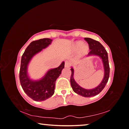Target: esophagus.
<instances>
[{
  "label": "esophagus",
  "mask_w": 129,
  "mask_h": 129,
  "mask_svg": "<svg viewBox=\"0 0 129 129\" xmlns=\"http://www.w3.org/2000/svg\"><path fill=\"white\" fill-rule=\"evenodd\" d=\"M70 65H71V62L68 61H66L65 62V68H69L70 67Z\"/></svg>",
  "instance_id": "1"
}]
</instances>
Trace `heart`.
Here are the masks:
<instances>
[{
  "label": "heart",
  "mask_w": 129,
  "mask_h": 129,
  "mask_svg": "<svg viewBox=\"0 0 129 129\" xmlns=\"http://www.w3.org/2000/svg\"><path fill=\"white\" fill-rule=\"evenodd\" d=\"M72 49L74 51H78V54L81 57L84 56L88 53L89 48L86 44H83L82 41H78L73 44Z\"/></svg>",
  "instance_id": "b5f03b06"
}]
</instances>
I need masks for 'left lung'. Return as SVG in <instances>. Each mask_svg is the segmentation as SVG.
Returning a JSON list of instances; mask_svg holds the SVG:
<instances>
[{"label":"left lung","instance_id":"8db88e82","mask_svg":"<svg viewBox=\"0 0 129 129\" xmlns=\"http://www.w3.org/2000/svg\"><path fill=\"white\" fill-rule=\"evenodd\" d=\"M88 43L90 52L88 53V56H97L102 59L104 65V76L101 82L97 87L90 89H86L80 86L74 79V69L71 67V84L73 90L76 93L84 97H91L99 94L105 87L107 82L108 81L110 73L108 52L101 43L98 41L93 40L92 39L86 38L84 39Z\"/></svg>","mask_w":129,"mask_h":129}]
</instances>
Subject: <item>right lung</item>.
<instances>
[{"mask_svg":"<svg viewBox=\"0 0 129 129\" xmlns=\"http://www.w3.org/2000/svg\"><path fill=\"white\" fill-rule=\"evenodd\" d=\"M52 41V39L48 38L32 41L21 57L19 72L20 84L28 97L36 101H45L53 95L56 81L64 68L65 62L62 61L59 67L49 69L41 79L38 80L30 79L28 76V66L30 60L36 54L48 47Z\"/></svg>","mask_w":129,"mask_h":129,"instance_id":"add662e5","label":"right lung"}]
</instances>
